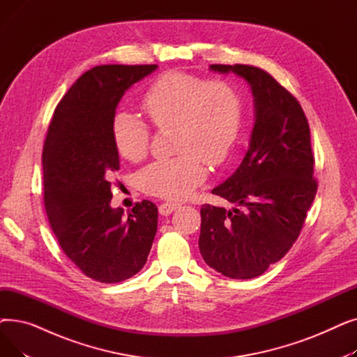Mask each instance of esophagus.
<instances>
[{
  "instance_id": "obj_1",
  "label": "esophagus",
  "mask_w": 357,
  "mask_h": 357,
  "mask_svg": "<svg viewBox=\"0 0 357 357\" xmlns=\"http://www.w3.org/2000/svg\"><path fill=\"white\" fill-rule=\"evenodd\" d=\"M176 208H179V204L176 202H163L159 205V213L160 215H169L172 214Z\"/></svg>"
}]
</instances>
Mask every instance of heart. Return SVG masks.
I'll list each match as a JSON object with an SVG mask.
<instances>
[{
    "mask_svg": "<svg viewBox=\"0 0 357 357\" xmlns=\"http://www.w3.org/2000/svg\"><path fill=\"white\" fill-rule=\"evenodd\" d=\"M147 119L158 128H175L178 156L149 165L139 176L140 188L153 197L176 201L205 179L204 163L226 162L238 142L243 104L237 89L220 79L169 70L150 85L142 98ZM112 142L120 156L142 160L150 131L133 114L120 112L112 120Z\"/></svg>",
    "mask_w": 357,
    "mask_h": 357,
    "instance_id": "heart-1",
    "label": "heart"
}]
</instances>
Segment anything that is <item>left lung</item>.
I'll return each mask as SVG.
<instances>
[{
	"mask_svg": "<svg viewBox=\"0 0 357 357\" xmlns=\"http://www.w3.org/2000/svg\"><path fill=\"white\" fill-rule=\"evenodd\" d=\"M245 79L255 98L249 150L213 194L231 210L201 207L199 252L205 264L231 279H252L282 259L298 238L315 198L310 126L296 98L250 65H211Z\"/></svg>",
	"mask_w": 357,
	"mask_h": 357,
	"instance_id": "1",
	"label": "left lung"
}]
</instances>
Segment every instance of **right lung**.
<instances>
[{"label": "right lung", "mask_w": 357, "mask_h": 357, "mask_svg": "<svg viewBox=\"0 0 357 357\" xmlns=\"http://www.w3.org/2000/svg\"><path fill=\"white\" fill-rule=\"evenodd\" d=\"M158 65H101L86 70L54 108L43 146L45 208L65 255L84 275L121 282L146 264L158 230L147 199L128 214L111 208V174L120 169L111 126L124 92Z\"/></svg>", "instance_id": "1"}]
</instances>
